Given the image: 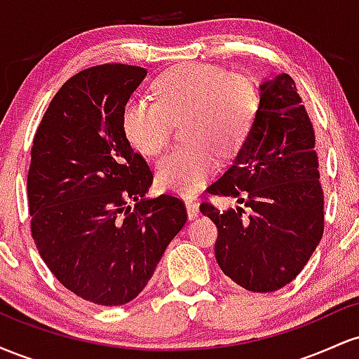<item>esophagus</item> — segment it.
Returning <instances> with one entry per match:
<instances>
[{"label":"esophagus","instance_id":"1","mask_svg":"<svg viewBox=\"0 0 359 359\" xmlns=\"http://www.w3.org/2000/svg\"><path fill=\"white\" fill-rule=\"evenodd\" d=\"M185 208H187L189 219H196V217L199 216V204H197L196 201L187 199V201H185Z\"/></svg>","mask_w":359,"mask_h":359}]
</instances>
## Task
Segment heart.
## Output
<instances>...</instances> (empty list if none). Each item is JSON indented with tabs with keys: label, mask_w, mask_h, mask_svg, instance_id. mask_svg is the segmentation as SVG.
<instances>
[{
	"label": "heart",
	"mask_w": 359,
	"mask_h": 359,
	"mask_svg": "<svg viewBox=\"0 0 359 359\" xmlns=\"http://www.w3.org/2000/svg\"><path fill=\"white\" fill-rule=\"evenodd\" d=\"M155 102L130 100L121 113L125 137L143 155H158L172 137V123L184 121L187 145L156 165V184L177 194H196L216 170V154L236 155L253 131L259 90L246 77H233L211 64H182L156 77Z\"/></svg>",
	"instance_id": "heart-1"
}]
</instances>
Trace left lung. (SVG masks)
I'll return each instance as SVG.
<instances>
[{"mask_svg": "<svg viewBox=\"0 0 359 359\" xmlns=\"http://www.w3.org/2000/svg\"><path fill=\"white\" fill-rule=\"evenodd\" d=\"M316 135L295 82L277 74L259 86V111L233 165L208 187L236 199L201 212L217 228V265L251 292H273L302 271L324 233Z\"/></svg>", "mask_w": 359, "mask_h": 359, "instance_id": "left-lung-1", "label": "left lung"}]
</instances>
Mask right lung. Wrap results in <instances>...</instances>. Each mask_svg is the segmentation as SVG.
I'll return each instance as SVG.
<instances>
[{
    "label": "right lung",
    "mask_w": 359,
    "mask_h": 359,
    "mask_svg": "<svg viewBox=\"0 0 359 359\" xmlns=\"http://www.w3.org/2000/svg\"><path fill=\"white\" fill-rule=\"evenodd\" d=\"M145 76L126 64L72 76L32 147L27 192L36 250L62 285L97 306L137 297L187 221L177 196H145L154 174L123 131V108Z\"/></svg>",
    "instance_id": "1"
}]
</instances>
